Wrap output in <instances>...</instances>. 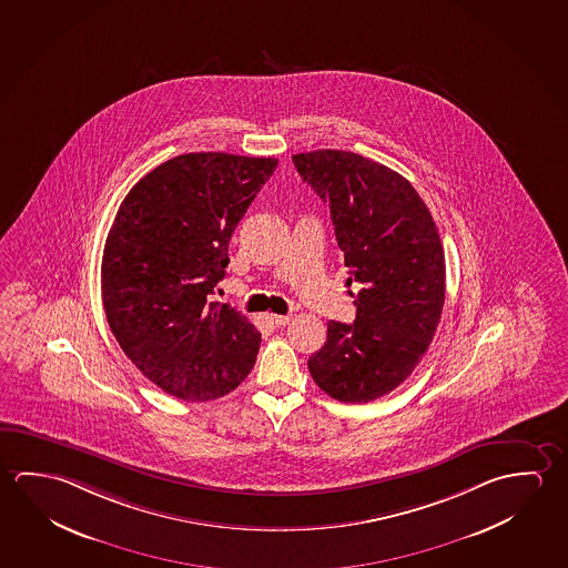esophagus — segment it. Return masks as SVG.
Instances as JSON below:
<instances>
[{
	"instance_id": "34e87169",
	"label": "esophagus",
	"mask_w": 568,
	"mask_h": 568,
	"mask_svg": "<svg viewBox=\"0 0 568 568\" xmlns=\"http://www.w3.org/2000/svg\"><path fill=\"white\" fill-rule=\"evenodd\" d=\"M271 325L275 326H285L288 321H291V316L287 315H270Z\"/></svg>"
}]
</instances>
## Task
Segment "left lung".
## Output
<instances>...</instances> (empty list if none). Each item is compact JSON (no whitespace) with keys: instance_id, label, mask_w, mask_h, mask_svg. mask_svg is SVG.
<instances>
[{"instance_id":"obj_1","label":"left lung","mask_w":568,"mask_h":568,"mask_svg":"<svg viewBox=\"0 0 568 568\" xmlns=\"http://www.w3.org/2000/svg\"><path fill=\"white\" fill-rule=\"evenodd\" d=\"M328 204L348 267L353 325L331 321L308 373L335 400L371 402L408 378L428 351L446 298V257L428 207L406 178L346 150L293 156Z\"/></svg>"}]
</instances>
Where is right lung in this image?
<instances>
[{
  "mask_svg": "<svg viewBox=\"0 0 568 568\" xmlns=\"http://www.w3.org/2000/svg\"><path fill=\"white\" fill-rule=\"evenodd\" d=\"M277 159L192 152L136 182L104 243L106 321L132 364L180 400H215L252 373L260 331L212 301L235 225Z\"/></svg>",
  "mask_w": 568,
  "mask_h": 568,
  "instance_id": "add662e5",
  "label": "right lung"
}]
</instances>
